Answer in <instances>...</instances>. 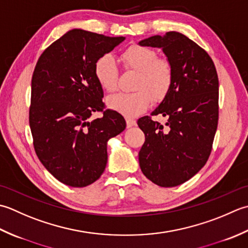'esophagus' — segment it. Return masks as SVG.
Segmentation results:
<instances>
[{
    "label": "esophagus",
    "instance_id": "1",
    "mask_svg": "<svg viewBox=\"0 0 248 248\" xmlns=\"http://www.w3.org/2000/svg\"><path fill=\"white\" fill-rule=\"evenodd\" d=\"M136 124H137V122L134 119H126V125H127V127H133V126H136Z\"/></svg>",
    "mask_w": 248,
    "mask_h": 248
}]
</instances>
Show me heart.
Here are the masks:
<instances>
[{
	"instance_id": "b5f03b06",
	"label": "heart",
	"mask_w": 248,
	"mask_h": 248,
	"mask_svg": "<svg viewBox=\"0 0 248 248\" xmlns=\"http://www.w3.org/2000/svg\"><path fill=\"white\" fill-rule=\"evenodd\" d=\"M125 69L137 73L133 93H119L110 96L107 105L110 109L125 115L136 117L144 112L154 99L159 103L169 94L173 84V66L168 59L157 58L154 49L133 45L121 55ZM94 75L106 92H114L118 88L119 69L114 59L105 54L95 62Z\"/></svg>"
}]
</instances>
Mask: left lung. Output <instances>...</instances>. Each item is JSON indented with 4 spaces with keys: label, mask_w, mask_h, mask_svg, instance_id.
Segmentation results:
<instances>
[{
    "label": "left lung",
    "mask_w": 248,
    "mask_h": 248,
    "mask_svg": "<svg viewBox=\"0 0 248 248\" xmlns=\"http://www.w3.org/2000/svg\"><path fill=\"white\" fill-rule=\"evenodd\" d=\"M139 45L160 48L173 66L172 88L151 113L168 119L167 127L148 115L137 122L145 135L141 171L154 184L173 187L209 159L218 123V77L208 52L182 33L155 35Z\"/></svg>",
    "instance_id": "obj_1"
}]
</instances>
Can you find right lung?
<instances>
[{
  "label": "right lung",
  "mask_w": 248,
  "mask_h": 248,
  "mask_svg": "<svg viewBox=\"0 0 248 248\" xmlns=\"http://www.w3.org/2000/svg\"><path fill=\"white\" fill-rule=\"evenodd\" d=\"M125 37L70 30L40 55L32 77L30 127L36 155L55 179L84 187L107 165V142L125 129L124 118L104 110L95 62ZM94 112L102 118L91 120Z\"/></svg>",
  "instance_id": "1"
}]
</instances>
